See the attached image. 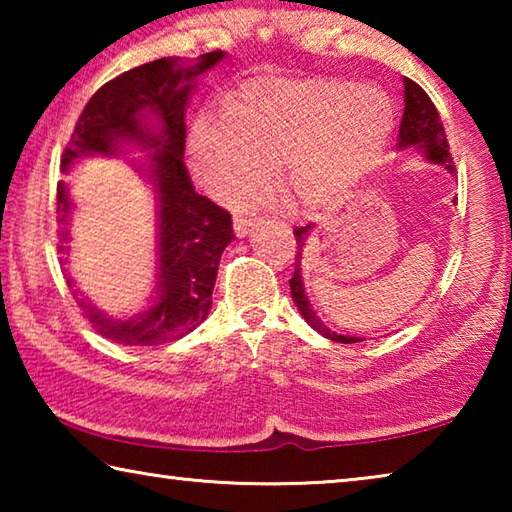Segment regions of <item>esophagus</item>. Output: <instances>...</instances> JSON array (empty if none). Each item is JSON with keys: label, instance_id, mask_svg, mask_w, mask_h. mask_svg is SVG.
Listing matches in <instances>:
<instances>
[{"label": "esophagus", "instance_id": "esophagus-1", "mask_svg": "<svg viewBox=\"0 0 512 512\" xmlns=\"http://www.w3.org/2000/svg\"><path fill=\"white\" fill-rule=\"evenodd\" d=\"M235 235L237 237H246V235H250V230L255 228L257 225V221L255 219H244V216H235Z\"/></svg>", "mask_w": 512, "mask_h": 512}]
</instances>
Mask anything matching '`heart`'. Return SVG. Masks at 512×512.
I'll use <instances>...</instances> for the list:
<instances>
[{
    "label": "heart",
    "mask_w": 512,
    "mask_h": 512,
    "mask_svg": "<svg viewBox=\"0 0 512 512\" xmlns=\"http://www.w3.org/2000/svg\"><path fill=\"white\" fill-rule=\"evenodd\" d=\"M393 124L391 103L377 90L348 81L264 76L241 85L225 117L196 121L189 160L216 194L266 178V162H275L300 205L332 210L384 158ZM268 198L271 189L257 185L235 194L244 207Z\"/></svg>",
    "instance_id": "b5f03b06"
}]
</instances>
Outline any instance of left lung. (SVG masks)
Segmentation results:
<instances>
[{
    "label": "left lung",
    "instance_id": "8db88e82",
    "mask_svg": "<svg viewBox=\"0 0 512 512\" xmlns=\"http://www.w3.org/2000/svg\"><path fill=\"white\" fill-rule=\"evenodd\" d=\"M397 146H400V151L415 149L427 162L438 164V167L454 173V162H452V155H449V144H447L445 128H443V121H440L438 110L431 103L429 94L411 79H404V115L400 124V135H397ZM314 228L316 225L309 223L305 228H296V232H293V235H296L298 253H296V273H293V277L289 280L291 298L296 302L300 316L305 318L318 334H323L325 339L336 341V343H361L363 341L361 336L332 332V329L318 318L314 307H311L309 296L305 291V280H302V253H305V244L311 237V232H314Z\"/></svg>",
    "mask_w": 512,
    "mask_h": 512
}]
</instances>
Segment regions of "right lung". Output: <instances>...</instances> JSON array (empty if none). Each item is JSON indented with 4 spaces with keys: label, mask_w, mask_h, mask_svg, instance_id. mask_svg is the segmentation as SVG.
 <instances>
[{
    "label": "right lung",
    "mask_w": 512,
    "mask_h": 512,
    "mask_svg": "<svg viewBox=\"0 0 512 512\" xmlns=\"http://www.w3.org/2000/svg\"><path fill=\"white\" fill-rule=\"evenodd\" d=\"M225 51H210L192 63L158 58L119 74L92 94L83 108L60 169L72 171L88 158H126L140 151L135 171L155 194V287L149 307L131 318H115L72 287L85 318L106 339L121 345H162L194 332L210 314L216 271L225 246L235 239L232 216L196 194L183 162L185 112L196 79L221 63ZM72 198L58 183L60 253H69ZM67 264V259H63Z\"/></svg>",
    "instance_id": "1"
}]
</instances>
